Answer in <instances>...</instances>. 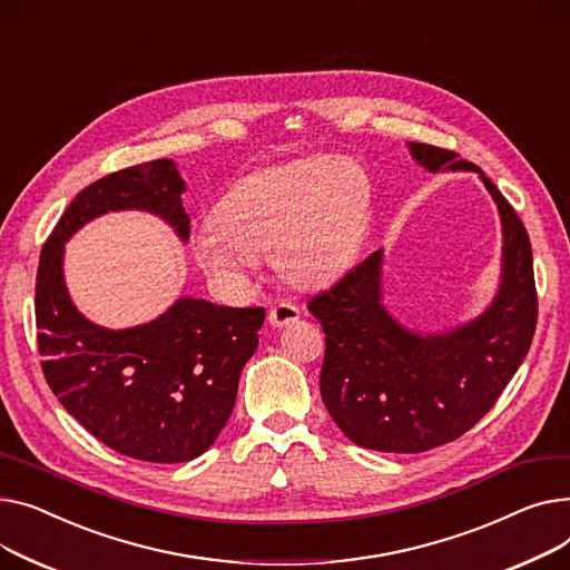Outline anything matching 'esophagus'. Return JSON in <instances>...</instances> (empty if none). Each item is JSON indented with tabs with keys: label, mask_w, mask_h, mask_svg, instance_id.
Returning a JSON list of instances; mask_svg holds the SVG:
<instances>
[{
	"label": "esophagus",
	"mask_w": 570,
	"mask_h": 570,
	"mask_svg": "<svg viewBox=\"0 0 570 570\" xmlns=\"http://www.w3.org/2000/svg\"><path fill=\"white\" fill-rule=\"evenodd\" d=\"M298 317H301V311H298L294 304H278V306H274V308L269 311V322H272V326H276V328H283V326L296 322Z\"/></svg>",
	"instance_id": "obj_1"
}]
</instances>
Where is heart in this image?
<instances>
[{
  "instance_id": "1",
  "label": "heart",
  "mask_w": 570,
  "mask_h": 570,
  "mask_svg": "<svg viewBox=\"0 0 570 570\" xmlns=\"http://www.w3.org/2000/svg\"><path fill=\"white\" fill-rule=\"evenodd\" d=\"M371 209L358 165L313 154L246 175L193 237V257L216 281L242 287L264 255L296 285L338 281L356 262Z\"/></svg>"
}]
</instances>
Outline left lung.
Listing matches in <instances>:
<instances>
[{
	"instance_id": "1",
	"label": "left lung",
	"mask_w": 570,
	"mask_h": 570,
	"mask_svg": "<svg viewBox=\"0 0 570 570\" xmlns=\"http://www.w3.org/2000/svg\"><path fill=\"white\" fill-rule=\"evenodd\" d=\"M428 173H476L501 223V272L490 304L472 320L419 331L384 304V250L373 253L308 311L326 333L320 391L331 419L356 446L421 453L479 423L524 361L537 331V287L527 229L474 163L407 142Z\"/></svg>"
}]
</instances>
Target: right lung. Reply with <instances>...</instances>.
<instances>
[{"label":"right lung","instance_id":"obj_1","mask_svg":"<svg viewBox=\"0 0 570 570\" xmlns=\"http://www.w3.org/2000/svg\"><path fill=\"white\" fill-rule=\"evenodd\" d=\"M184 193L170 158L112 173L73 197L39 259V352L52 393L98 442L145 462H188L216 442L257 350L264 308L179 296L145 324L108 328L76 308L63 253L78 229L112 212L154 214L186 244Z\"/></svg>","mask_w":570,"mask_h":570}]
</instances>
